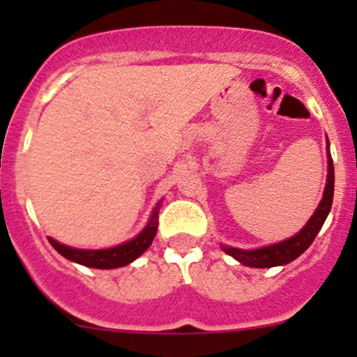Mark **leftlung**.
<instances>
[{"instance_id":"obj_1","label":"left lung","mask_w":357,"mask_h":357,"mask_svg":"<svg viewBox=\"0 0 357 357\" xmlns=\"http://www.w3.org/2000/svg\"><path fill=\"white\" fill-rule=\"evenodd\" d=\"M326 158H328V174H326V185L325 192H323V199L316 207L314 214L311 215L304 228L298 233H295L290 238L283 240V242L273 243V245H266L261 248H245L221 245L222 252L231 255L233 259L240 262V264L248 266V268H275V266H285L289 262L295 261L301 254L307 250L309 245L314 242L316 235L319 233L321 226L325 225L326 218L330 214L333 202V188H335V172H333V160L330 155V143L326 138Z\"/></svg>"}]
</instances>
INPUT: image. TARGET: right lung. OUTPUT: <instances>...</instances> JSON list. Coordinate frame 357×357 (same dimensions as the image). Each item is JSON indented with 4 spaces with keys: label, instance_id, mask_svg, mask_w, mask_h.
<instances>
[{
    "label": "right lung",
    "instance_id": "right-lung-1",
    "mask_svg": "<svg viewBox=\"0 0 357 357\" xmlns=\"http://www.w3.org/2000/svg\"><path fill=\"white\" fill-rule=\"evenodd\" d=\"M162 200L157 202L153 207L152 215H150L149 222L145 228L135 236V238L128 240L124 243H119L115 247L109 248H75L63 245V243L56 242L55 238H48L53 248L59 252L60 255L68 259L72 262L86 266V268H95V269H115L122 268V266L131 264L132 261L139 257L143 252L152 245L153 238L157 235V226H158V211H160Z\"/></svg>",
    "mask_w": 357,
    "mask_h": 357
}]
</instances>
